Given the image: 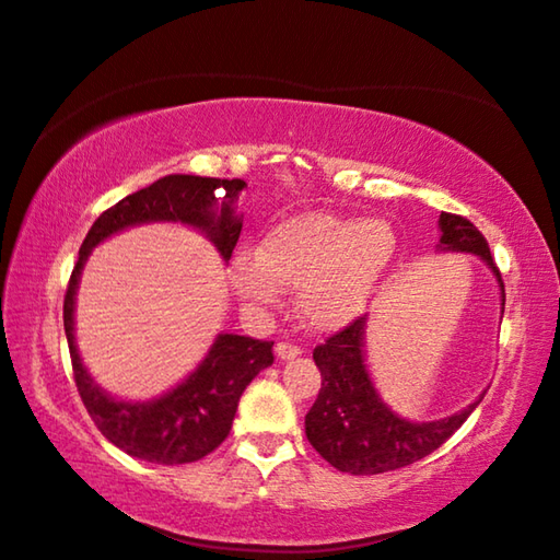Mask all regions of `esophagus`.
Segmentation results:
<instances>
[{
  "instance_id": "esophagus-1",
  "label": "esophagus",
  "mask_w": 560,
  "mask_h": 560,
  "mask_svg": "<svg viewBox=\"0 0 560 560\" xmlns=\"http://www.w3.org/2000/svg\"><path fill=\"white\" fill-rule=\"evenodd\" d=\"M273 351H277L281 361H289V359H295V355H301V349L293 347V343H289V341H279L277 347H273Z\"/></svg>"
}]
</instances>
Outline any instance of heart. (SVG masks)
<instances>
[{"label": "heart", "instance_id": "heart-1", "mask_svg": "<svg viewBox=\"0 0 560 560\" xmlns=\"http://www.w3.org/2000/svg\"><path fill=\"white\" fill-rule=\"evenodd\" d=\"M395 255L387 221L307 211L271 225L257 255L237 253L229 271L241 299L257 307L277 305L281 289H299L303 323L331 331L365 313Z\"/></svg>", "mask_w": 560, "mask_h": 560}]
</instances>
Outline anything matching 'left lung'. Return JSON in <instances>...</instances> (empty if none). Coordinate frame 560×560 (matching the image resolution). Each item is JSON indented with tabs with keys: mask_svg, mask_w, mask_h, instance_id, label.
I'll list each match as a JSON object with an SVG mask.
<instances>
[{
	"mask_svg": "<svg viewBox=\"0 0 560 560\" xmlns=\"http://www.w3.org/2000/svg\"><path fill=\"white\" fill-rule=\"evenodd\" d=\"M440 245L443 253H469L481 257L505 289L501 271L491 257L489 243L477 225L457 213H440ZM365 315L353 319L337 335L313 351L323 375V387L305 416V435L311 445L339 471L368 477V474L395 471L423 459L438 450L479 407V397L467 409L440 421H409L392 411L368 373L365 365Z\"/></svg>",
	"mask_w": 560,
	"mask_h": 560,
	"instance_id": "8db88e82",
	"label": "left lung"
}]
</instances>
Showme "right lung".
Returning a JSON list of instances; mask_svg holds the SVG:
<instances>
[{"label":"right lung","instance_id":"add662e5","mask_svg":"<svg viewBox=\"0 0 560 560\" xmlns=\"http://www.w3.org/2000/svg\"><path fill=\"white\" fill-rule=\"evenodd\" d=\"M245 180H219L199 175H165L127 195L103 211L79 249L65 293V335L69 341L77 389L93 423L127 455L156 464H187L207 457L231 433L237 401L259 371L273 363V341L241 335H219L192 373L159 399L122 401L103 392L81 363L74 337V301L81 269L91 249L105 237L141 223H185L205 233L229 261L241 237L243 219L235 199Z\"/></svg>","mask_w":560,"mask_h":560}]
</instances>
